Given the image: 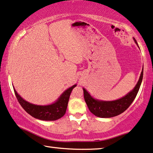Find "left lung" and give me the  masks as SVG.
Instances as JSON below:
<instances>
[{"label":"left lung","instance_id":"obj_1","mask_svg":"<svg viewBox=\"0 0 153 153\" xmlns=\"http://www.w3.org/2000/svg\"><path fill=\"white\" fill-rule=\"evenodd\" d=\"M133 40L137 45V42L134 38ZM143 71V68L135 88L124 97L114 101H102V100H95L91 97V95L88 93V91H86L85 88H83L84 100L87 104L89 111L97 117L103 118L113 117L124 112L137 96L142 82Z\"/></svg>","mask_w":153,"mask_h":153}]
</instances>
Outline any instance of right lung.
I'll use <instances>...</instances> for the list:
<instances>
[{"mask_svg": "<svg viewBox=\"0 0 153 153\" xmlns=\"http://www.w3.org/2000/svg\"><path fill=\"white\" fill-rule=\"evenodd\" d=\"M76 85L77 84H75L64 91L60 97L53 104L46 106L36 105V104L29 103L18 94L14 88H13V90H14L16 97L18 102L27 113L36 119L40 120L54 121L60 119L65 114L70 94L73 88L76 87Z\"/></svg>", "mask_w": 153, "mask_h": 153, "instance_id": "right-lung-1", "label": "right lung"}]
</instances>
